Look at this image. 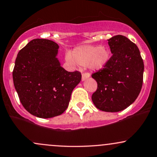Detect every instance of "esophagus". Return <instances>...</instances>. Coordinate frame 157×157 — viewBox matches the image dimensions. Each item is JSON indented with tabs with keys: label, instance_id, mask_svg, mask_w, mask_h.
I'll list each match as a JSON object with an SVG mask.
<instances>
[{
	"label": "esophagus",
	"instance_id": "obj_1",
	"mask_svg": "<svg viewBox=\"0 0 157 157\" xmlns=\"http://www.w3.org/2000/svg\"><path fill=\"white\" fill-rule=\"evenodd\" d=\"M89 77H90V73H89V72H84V73L82 74V81L85 80V79L89 78Z\"/></svg>",
	"mask_w": 157,
	"mask_h": 157
}]
</instances>
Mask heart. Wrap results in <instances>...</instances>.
<instances>
[{
	"mask_svg": "<svg viewBox=\"0 0 157 157\" xmlns=\"http://www.w3.org/2000/svg\"><path fill=\"white\" fill-rule=\"evenodd\" d=\"M73 58H72L71 57ZM110 58V52L107 48L101 45H83L75 48L72 56L68 55L67 60L71 64L82 67L88 65L93 70L102 68Z\"/></svg>",
	"mask_w": 157,
	"mask_h": 157,
	"instance_id": "b5f03b06",
	"label": "heart"
}]
</instances>
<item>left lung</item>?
Instances as JSON below:
<instances>
[{
    "mask_svg": "<svg viewBox=\"0 0 157 157\" xmlns=\"http://www.w3.org/2000/svg\"><path fill=\"white\" fill-rule=\"evenodd\" d=\"M112 55L102 68L92 73L97 89L92 101L97 109L117 112L129 106L141 90L144 62L138 46L126 36L108 40Z\"/></svg>",
    "mask_w": 157,
    "mask_h": 157,
    "instance_id": "left-lung-1",
    "label": "left lung"
}]
</instances>
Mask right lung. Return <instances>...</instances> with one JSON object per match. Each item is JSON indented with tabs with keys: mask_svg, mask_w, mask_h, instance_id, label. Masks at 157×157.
<instances>
[{
	"mask_svg": "<svg viewBox=\"0 0 157 157\" xmlns=\"http://www.w3.org/2000/svg\"><path fill=\"white\" fill-rule=\"evenodd\" d=\"M59 46L46 39H34L18 53L13 78L24 108L36 117L50 118L61 114L69 105L72 90L80 82L79 71L60 67Z\"/></svg>",
	"mask_w": 157,
	"mask_h": 157,
	"instance_id": "1",
	"label": "right lung"
}]
</instances>
